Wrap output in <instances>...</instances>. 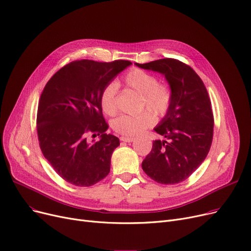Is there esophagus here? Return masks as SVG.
<instances>
[{
  "mask_svg": "<svg viewBox=\"0 0 251 251\" xmlns=\"http://www.w3.org/2000/svg\"><path fill=\"white\" fill-rule=\"evenodd\" d=\"M120 140L125 141V143H132V141L134 140V138L133 137H129V136H121V137H120Z\"/></svg>",
  "mask_w": 251,
  "mask_h": 251,
  "instance_id": "34e87169",
  "label": "esophagus"
}]
</instances>
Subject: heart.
<instances>
[{"instance_id":"obj_1","label":"heart","mask_w":251,"mask_h":251,"mask_svg":"<svg viewBox=\"0 0 251 251\" xmlns=\"http://www.w3.org/2000/svg\"><path fill=\"white\" fill-rule=\"evenodd\" d=\"M124 83L129 89L140 95L141 108L146 107L157 116H165L168 113L173 99L172 90L167 85L161 84L155 75L140 69H133L125 75ZM117 91L118 86L115 83H110L100 93L101 110L108 116H115L118 113ZM154 123V115L144 112L136 116H120L112 122V127L120 134L134 136Z\"/></svg>"}]
</instances>
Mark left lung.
<instances>
[{
  "instance_id": "8db88e82",
  "label": "left lung",
  "mask_w": 251,
  "mask_h": 251,
  "mask_svg": "<svg viewBox=\"0 0 251 251\" xmlns=\"http://www.w3.org/2000/svg\"><path fill=\"white\" fill-rule=\"evenodd\" d=\"M135 64L164 75L173 95L168 113L155 128L166 139L154 140L141 167L159 183L181 182L202 164L211 147L214 120L208 92L190 65L177 59Z\"/></svg>"
}]
</instances>
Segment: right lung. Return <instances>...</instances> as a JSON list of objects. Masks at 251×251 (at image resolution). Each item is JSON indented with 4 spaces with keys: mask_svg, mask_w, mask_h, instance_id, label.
<instances>
[{
    "mask_svg": "<svg viewBox=\"0 0 251 251\" xmlns=\"http://www.w3.org/2000/svg\"><path fill=\"white\" fill-rule=\"evenodd\" d=\"M130 64L129 60H75L52 75L43 90L37 114V132L43 155L58 176L77 187H90L111 169L120 146L106 134L100 96L104 87ZM100 135L97 142L89 137Z\"/></svg>",
    "mask_w": 251,
    "mask_h": 251,
    "instance_id": "add662e5",
    "label": "right lung"
}]
</instances>
